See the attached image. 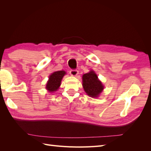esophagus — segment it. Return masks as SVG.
Listing matches in <instances>:
<instances>
[{"instance_id": "1", "label": "esophagus", "mask_w": 151, "mask_h": 151, "mask_svg": "<svg viewBox=\"0 0 151 151\" xmlns=\"http://www.w3.org/2000/svg\"><path fill=\"white\" fill-rule=\"evenodd\" d=\"M70 74L72 76H77L79 74V71L77 70H71L70 71Z\"/></svg>"}]
</instances>
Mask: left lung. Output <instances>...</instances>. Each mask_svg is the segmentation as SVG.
<instances>
[{"label": "left lung", "mask_w": 151, "mask_h": 151, "mask_svg": "<svg viewBox=\"0 0 151 151\" xmlns=\"http://www.w3.org/2000/svg\"><path fill=\"white\" fill-rule=\"evenodd\" d=\"M83 86L86 94L91 98H98L104 89V86L93 70L83 76Z\"/></svg>", "instance_id": "left-lung-1"}]
</instances>
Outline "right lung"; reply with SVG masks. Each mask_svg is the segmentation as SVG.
Segmentation results:
<instances>
[{"mask_svg": "<svg viewBox=\"0 0 151 151\" xmlns=\"http://www.w3.org/2000/svg\"><path fill=\"white\" fill-rule=\"evenodd\" d=\"M66 74L64 70L56 71L49 76V79L46 85V89L50 93L57 91L61 84L63 77Z\"/></svg>", "mask_w": 151, "mask_h": 151, "instance_id": "right-lung-1", "label": "right lung"}]
</instances>
